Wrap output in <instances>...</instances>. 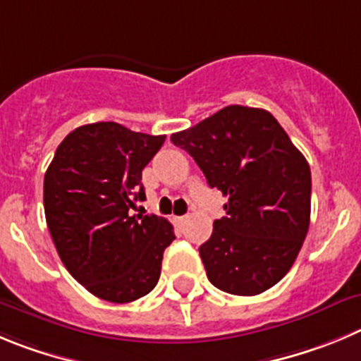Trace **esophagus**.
<instances>
[{
  "label": "esophagus",
  "mask_w": 361,
  "mask_h": 361,
  "mask_svg": "<svg viewBox=\"0 0 361 361\" xmlns=\"http://www.w3.org/2000/svg\"><path fill=\"white\" fill-rule=\"evenodd\" d=\"M183 221H185V217H174V222H178V224H181Z\"/></svg>",
  "instance_id": "34e87169"
}]
</instances>
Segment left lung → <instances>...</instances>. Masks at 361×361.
I'll return each instance as SVG.
<instances>
[{"mask_svg": "<svg viewBox=\"0 0 361 361\" xmlns=\"http://www.w3.org/2000/svg\"><path fill=\"white\" fill-rule=\"evenodd\" d=\"M208 185L228 197L200 247L214 287L257 295L290 271L310 226L312 174L301 151L262 109L231 104L171 135Z\"/></svg>", "mask_w": 361, "mask_h": 361, "instance_id": "1", "label": "left lung"}]
</instances>
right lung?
<instances>
[{
    "label": "right lung",
    "instance_id": "right-lung-1",
    "mask_svg": "<svg viewBox=\"0 0 361 361\" xmlns=\"http://www.w3.org/2000/svg\"><path fill=\"white\" fill-rule=\"evenodd\" d=\"M164 142L165 135L119 123L85 124L60 142L44 176V212L60 260L104 301L149 294L176 238L167 219L131 212L146 200L142 169Z\"/></svg>",
    "mask_w": 361,
    "mask_h": 361
}]
</instances>
